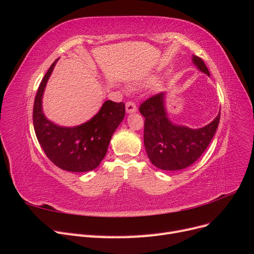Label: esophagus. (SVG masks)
<instances>
[{
	"label": "esophagus",
	"mask_w": 254,
	"mask_h": 254,
	"mask_svg": "<svg viewBox=\"0 0 254 254\" xmlns=\"http://www.w3.org/2000/svg\"><path fill=\"white\" fill-rule=\"evenodd\" d=\"M126 112L127 113H134L136 112V106L132 102H127L126 103Z\"/></svg>",
	"instance_id": "34e87169"
}]
</instances>
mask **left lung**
<instances>
[{"label":"left lung","instance_id":"left-lung-1","mask_svg":"<svg viewBox=\"0 0 254 254\" xmlns=\"http://www.w3.org/2000/svg\"><path fill=\"white\" fill-rule=\"evenodd\" d=\"M199 71L210 76L203 60L191 58ZM166 93H159L140 106L145 118L144 145L150 162L163 171H180L200 158L216 132L220 112L210 124L201 128L178 125L168 119L165 107Z\"/></svg>","mask_w":254,"mask_h":254}]
</instances>
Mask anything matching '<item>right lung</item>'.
Masks as SVG:
<instances>
[{"instance_id":"add662e5","label":"right lung","mask_w":254,"mask_h":254,"mask_svg":"<svg viewBox=\"0 0 254 254\" xmlns=\"http://www.w3.org/2000/svg\"><path fill=\"white\" fill-rule=\"evenodd\" d=\"M56 59L37 91L33 121L38 142L52 162L64 171H93L105 158L111 137L125 117V104L106 101L99 111L86 123L74 127L59 126L50 121L42 109L45 87Z\"/></svg>"}]
</instances>
